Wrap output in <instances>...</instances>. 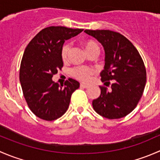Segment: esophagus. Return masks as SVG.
<instances>
[{
	"label": "esophagus",
	"mask_w": 160,
	"mask_h": 160,
	"mask_svg": "<svg viewBox=\"0 0 160 160\" xmlns=\"http://www.w3.org/2000/svg\"><path fill=\"white\" fill-rule=\"evenodd\" d=\"M80 88H89V85L84 84V83H80Z\"/></svg>",
	"instance_id": "esophagus-1"
}]
</instances>
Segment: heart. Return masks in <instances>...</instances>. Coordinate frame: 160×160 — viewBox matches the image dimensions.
I'll use <instances>...</instances> for the list:
<instances>
[{
	"instance_id": "heart-1",
	"label": "heart",
	"mask_w": 160,
	"mask_h": 160,
	"mask_svg": "<svg viewBox=\"0 0 160 160\" xmlns=\"http://www.w3.org/2000/svg\"><path fill=\"white\" fill-rule=\"evenodd\" d=\"M85 49L88 52L93 51L99 52V46L95 42L93 41H86L83 42ZM70 43H65L61 49V58L63 60H66L70 52ZM94 73V70L92 69L85 67H77L72 69L71 74L74 78L83 82H88L91 78V76Z\"/></svg>"
}]
</instances>
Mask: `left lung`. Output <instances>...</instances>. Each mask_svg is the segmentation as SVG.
<instances>
[{"label": "left lung", "instance_id": "1", "mask_svg": "<svg viewBox=\"0 0 160 160\" xmlns=\"http://www.w3.org/2000/svg\"><path fill=\"white\" fill-rule=\"evenodd\" d=\"M96 38L105 52L101 81L111 89L100 87L101 95L92 102L98 114L108 119L128 115L138 104L146 83V70L139 52L132 42L118 32L110 30H85Z\"/></svg>", "mask_w": 160, "mask_h": 160}]
</instances>
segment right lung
<instances>
[{
  "mask_svg": "<svg viewBox=\"0 0 160 160\" xmlns=\"http://www.w3.org/2000/svg\"><path fill=\"white\" fill-rule=\"evenodd\" d=\"M83 29L50 26L40 31L24 52L19 80L30 110L39 118L53 121L63 115L70 105L72 93L80 83L72 78L64 85L52 81L53 75L63 66L61 49L65 40Z\"/></svg>",
  "mask_w": 160,
  "mask_h": 160,
  "instance_id": "obj_1",
  "label": "right lung"
}]
</instances>
